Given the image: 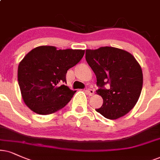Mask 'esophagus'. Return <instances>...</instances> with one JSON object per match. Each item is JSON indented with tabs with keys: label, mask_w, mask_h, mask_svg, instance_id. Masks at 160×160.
<instances>
[{
	"label": "esophagus",
	"mask_w": 160,
	"mask_h": 160,
	"mask_svg": "<svg viewBox=\"0 0 160 160\" xmlns=\"http://www.w3.org/2000/svg\"><path fill=\"white\" fill-rule=\"evenodd\" d=\"M86 92L87 93V94L90 95V96H92V95L94 94V89H91V88H88V89L86 91Z\"/></svg>",
	"instance_id": "esophagus-1"
}]
</instances>
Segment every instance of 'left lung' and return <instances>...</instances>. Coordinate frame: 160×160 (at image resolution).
I'll return each mask as SVG.
<instances>
[{"label": "left lung", "instance_id": "left-lung-1", "mask_svg": "<svg viewBox=\"0 0 160 160\" xmlns=\"http://www.w3.org/2000/svg\"><path fill=\"white\" fill-rule=\"evenodd\" d=\"M86 60L100 87L97 94L103 103L95 109L109 120L127 114L135 106L142 88L143 75L139 63L128 52L112 46L86 49ZM109 84L108 90L104 85Z\"/></svg>", "mask_w": 160, "mask_h": 160}]
</instances>
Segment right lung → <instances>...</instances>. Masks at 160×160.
I'll return each instance as SVG.
<instances>
[{"mask_svg": "<svg viewBox=\"0 0 160 160\" xmlns=\"http://www.w3.org/2000/svg\"><path fill=\"white\" fill-rule=\"evenodd\" d=\"M84 54L85 50H57L52 46L31 50L18 68V84L26 106L42 115L53 114L65 107L76 92L64 85L66 73Z\"/></svg>", "mask_w": 160, "mask_h": 160, "instance_id": "1", "label": "right lung"}]
</instances>
